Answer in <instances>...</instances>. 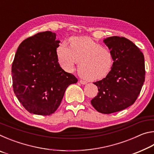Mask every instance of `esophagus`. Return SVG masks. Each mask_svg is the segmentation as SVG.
Segmentation results:
<instances>
[{
    "label": "esophagus",
    "mask_w": 154,
    "mask_h": 154,
    "mask_svg": "<svg viewBox=\"0 0 154 154\" xmlns=\"http://www.w3.org/2000/svg\"><path fill=\"white\" fill-rule=\"evenodd\" d=\"M79 82H80L81 83H82V84H83V85H84V84H86V83H87V82H86V81L83 80V79H80V80H79Z\"/></svg>",
    "instance_id": "esophagus-1"
}]
</instances>
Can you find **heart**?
<instances>
[{"label": "heart", "instance_id": "obj_1", "mask_svg": "<svg viewBox=\"0 0 154 154\" xmlns=\"http://www.w3.org/2000/svg\"><path fill=\"white\" fill-rule=\"evenodd\" d=\"M70 43V47L62 43L57 51L59 63L66 71H73L79 62V74L90 81L103 79L111 72L114 60L108 48L84 36L72 38Z\"/></svg>", "mask_w": 154, "mask_h": 154}]
</instances>
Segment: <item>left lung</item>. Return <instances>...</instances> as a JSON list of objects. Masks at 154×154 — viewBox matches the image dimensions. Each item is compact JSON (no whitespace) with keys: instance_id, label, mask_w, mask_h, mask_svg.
I'll use <instances>...</instances> for the list:
<instances>
[{"instance_id":"left-lung-1","label":"left lung","mask_w":154,"mask_h":154,"mask_svg":"<svg viewBox=\"0 0 154 154\" xmlns=\"http://www.w3.org/2000/svg\"><path fill=\"white\" fill-rule=\"evenodd\" d=\"M104 43L113 56V66L107 76L94 82L98 92L91 104L104 114L119 111L133 105L145 82V60L141 51L124 37L114 36Z\"/></svg>"}]
</instances>
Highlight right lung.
I'll list each match as a JSON object with an SVG mask.
<instances>
[{"label":"right lung","instance_id":"add662e5","mask_svg":"<svg viewBox=\"0 0 154 154\" xmlns=\"http://www.w3.org/2000/svg\"><path fill=\"white\" fill-rule=\"evenodd\" d=\"M51 31L38 32L23 41L11 66L13 88L18 100L31 113L49 116L55 112L75 75L60 66L59 41Z\"/></svg>","mask_w":154,"mask_h":154}]
</instances>
